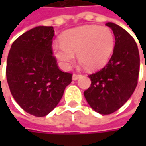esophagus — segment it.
I'll return each mask as SVG.
<instances>
[{
  "instance_id": "esophagus-1",
  "label": "esophagus",
  "mask_w": 146,
  "mask_h": 146,
  "mask_svg": "<svg viewBox=\"0 0 146 146\" xmlns=\"http://www.w3.org/2000/svg\"><path fill=\"white\" fill-rule=\"evenodd\" d=\"M80 77H81V75H80V74H77V73H73V80H77V79H78Z\"/></svg>"
}]
</instances>
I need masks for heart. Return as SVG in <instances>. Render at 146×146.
<instances>
[{
	"mask_svg": "<svg viewBox=\"0 0 146 146\" xmlns=\"http://www.w3.org/2000/svg\"><path fill=\"white\" fill-rule=\"evenodd\" d=\"M60 42H54L51 50L60 67L70 69L75 54L81 64L90 70L104 67L111 57L115 48L112 31L105 26L83 25L63 32Z\"/></svg>",
	"mask_w": 146,
	"mask_h": 146,
	"instance_id": "obj_1",
	"label": "heart"
}]
</instances>
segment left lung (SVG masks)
Listing matches in <instances>:
<instances>
[{
    "instance_id": "left-lung-1",
    "label": "left lung",
    "mask_w": 146,
    "mask_h": 146,
    "mask_svg": "<svg viewBox=\"0 0 146 146\" xmlns=\"http://www.w3.org/2000/svg\"><path fill=\"white\" fill-rule=\"evenodd\" d=\"M115 36V48L107 64L89 75L91 84L84 92L90 107L102 115L115 112L130 98L139 72V53L131 35L113 23H106Z\"/></svg>"
}]
</instances>
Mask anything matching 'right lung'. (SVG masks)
Returning <instances> with one entry per match:
<instances>
[{
  "instance_id": "add662e5",
  "label": "right lung",
  "mask_w": 146,
  "mask_h": 146,
  "mask_svg": "<svg viewBox=\"0 0 146 146\" xmlns=\"http://www.w3.org/2000/svg\"><path fill=\"white\" fill-rule=\"evenodd\" d=\"M53 27L38 26L20 35L12 44L6 75L10 91L26 112L49 114L62 99L73 74L58 68L51 50Z\"/></svg>"
}]
</instances>
